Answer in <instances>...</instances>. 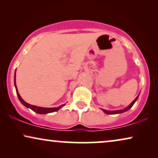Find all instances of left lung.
I'll use <instances>...</instances> for the list:
<instances>
[{
    "label": "left lung",
    "instance_id": "obj_1",
    "mask_svg": "<svg viewBox=\"0 0 158 158\" xmlns=\"http://www.w3.org/2000/svg\"><path fill=\"white\" fill-rule=\"evenodd\" d=\"M138 96H137V98H136L135 99V100L133 101V102L131 103V104L129 106H127V108H125L124 109H122V110H118V111H107V110H105V109H102V110L103 111V112H104V113L107 114H121V113H123V112L128 111L129 109H130L132 107V106L134 105V103H135V101L137 100Z\"/></svg>",
    "mask_w": 158,
    "mask_h": 158
}]
</instances>
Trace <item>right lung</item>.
Instances as JSON below:
<instances>
[{"label": "right lung", "instance_id": "add662e5", "mask_svg": "<svg viewBox=\"0 0 158 158\" xmlns=\"http://www.w3.org/2000/svg\"><path fill=\"white\" fill-rule=\"evenodd\" d=\"M14 85H15V87H16L17 96H18V98L19 99V101L21 102V103H22L23 105H24L26 107L29 108V109H31L32 111H34V112H36V113H37V114H48V113H52V112L57 111L60 109V108L64 106L65 105V104H62L60 106L55 107V108H44V107H39V106H36L29 104V103L25 102V101H23L22 98H21V97L20 96V95H19V92H18V90H17L16 84V71H15V76H14Z\"/></svg>", "mask_w": 158, "mask_h": 158}]
</instances>
